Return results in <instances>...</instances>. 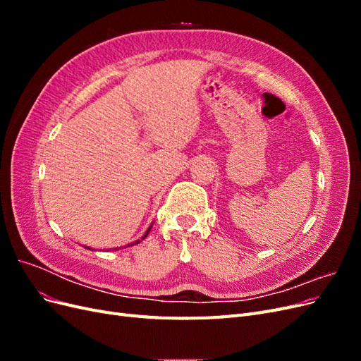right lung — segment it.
Here are the masks:
<instances>
[{"label": "right lung", "instance_id": "right-lung-1", "mask_svg": "<svg viewBox=\"0 0 361 361\" xmlns=\"http://www.w3.org/2000/svg\"><path fill=\"white\" fill-rule=\"evenodd\" d=\"M150 228H152V224H150V227H149V228H147V231H146V233H145V235H143V236H141V239H145V238H146V236H147V235H149V232H150ZM141 239H137V241H135V243H133V244H128V245H135V244H138V243H141ZM84 247H85V245H84ZM85 248H87V250H92V248H90V247H85ZM118 248H120V247H118ZM123 248H125V247H123ZM114 250H117V247H116V248H114Z\"/></svg>", "mask_w": 361, "mask_h": 361}]
</instances>
